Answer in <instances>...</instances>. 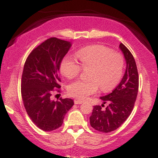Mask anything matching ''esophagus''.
<instances>
[{"label":"esophagus","mask_w":158,"mask_h":158,"mask_svg":"<svg viewBox=\"0 0 158 158\" xmlns=\"http://www.w3.org/2000/svg\"><path fill=\"white\" fill-rule=\"evenodd\" d=\"M74 103H75V104H81V103L83 102H82L81 101L77 100V99H75V100L74 101Z\"/></svg>","instance_id":"esophagus-1"}]
</instances>
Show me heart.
Listing matches in <instances>:
<instances>
[{
    "label": "heart",
    "instance_id": "heart-1",
    "mask_svg": "<svg viewBox=\"0 0 158 158\" xmlns=\"http://www.w3.org/2000/svg\"><path fill=\"white\" fill-rule=\"evenodd\" d=\"M78 62L70 55L64 56L60 63L62 74L68 78L77 76L83 69H89L88 81L77 80L68 86L70 96L85 100L98 90L103 91L115 88L122 78L124 59L122 54L113 52L104 45L94 44L85 47L77 52Z\"/></svg>",
    "mask_w": 158,
    "mask_h": 158
}]
</instances>
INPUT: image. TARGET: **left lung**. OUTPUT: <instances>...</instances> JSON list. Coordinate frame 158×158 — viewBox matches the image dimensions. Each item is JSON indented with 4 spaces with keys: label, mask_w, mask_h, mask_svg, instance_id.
<instances>
[{
    "label": "left lung",
    "mask_w": 158,
    "mask_h": 158,
    "mask_svg": "<svg viewBox=\"0 0 158 158\" xmlns=\"http://www.w3.org/2000/svg\"><path fill=\"white\" fill-rule=\"evenodd\" d=\"M119 48L127 63L124 77L111 94L101 97L103 104L94 106L90 116V126L101 132H111L118 129L131 114L137 96L139 75L135 58L122 43ZM106 102L108 106L103 110Z\"/></svg>",
    "instance_id": "left-lung-1"
}]
</instances>
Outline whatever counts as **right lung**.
Masks as SVG:
<instances>
[{
	"label": "right lung",
	"instance_id": "1",
	"mask_svg": "<svg viewBox=\"0 0 158 158\" xmlns=\"http://www.w3.org/2000/svg\"><path fill=\"white\" fill-rule=\"evenodd\" d=\"M71 47L68 41L51 37L31 51L26 60L21 77V96L27 114L34 124L45 131L62 126L73 105L70 98L53 101L55 88L61 86L59 71L62 60Z\"/></svg>",
	"mask_w": 158,
	"mask_h": 158
}]
</instances>
